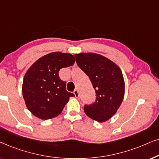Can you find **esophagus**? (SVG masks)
Here are the masks:
<instances>
[{"mask_svg": "<svg viewBox=\"0 0 159 159\" xmlns=\"http://www.w3.org/2000/svg\"><path fill=\"white\" fill-rule=\"evenodd\" d=\"M73 94H74V95H75V97H78V96H79V94H78V89H75V90H74Z\"/></svg>", "mask_w": 159, "mask_h": 159, "instance_id": "obj_1", "label": "esophagus"}]
</instances>
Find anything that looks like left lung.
<instances>
[{"instance_id":"obj_1","label":"left lung","mask_w":159,"mask_h":159,"mask_svg":"<svg viewBox=\"0 0 159 159\" xmlns=\"http://www.w3.org/2000/svg\"><path fill=\"white\" fill-rule=\"evenodd\" d=\"M75 57L96 93V100L85 105L84 112L93 120L106 121L116 113L124 99L125 84L122 72L117 65L98 54L81 53Z\"/></svg>"}]
</instances>
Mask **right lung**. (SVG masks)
Wrapping results in <instances>:
<instances>
[{
  "label": "right lung",
  "instance_id": "1",
  "mask_svg": "<svg viewBox=\"0 0 159 159\" xmlns=\"http://www.w3.org/2000/svg\"><path fill=\"white\" fill-rule=\"evenodd\" d=\"M73 55L52 52L39 59L25 73L22 94L30 111L43 120L53 118L62 113L73 93L67 92L66 82L59 76L63 67L75 63Z\"/></svg>",
  "mask_w": 159,
  "mask_h": 159
}]
</instances>
